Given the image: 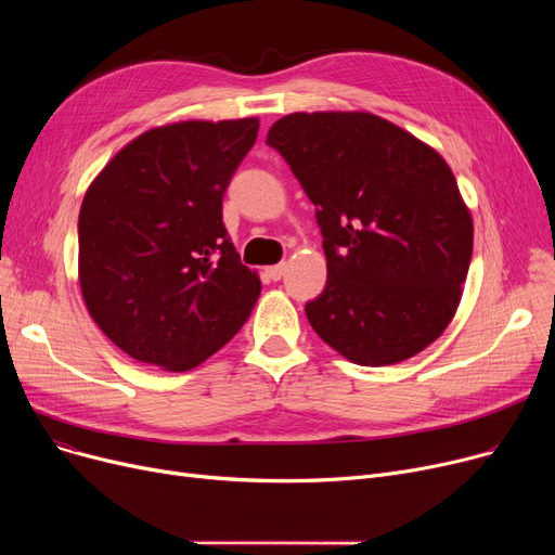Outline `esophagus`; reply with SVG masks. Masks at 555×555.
I'll list each match as a JSON object with an SVG mask.
<instances>
[{
	"label": "esophagus",
	"mask_w": 555,
	"mask_h": 555,
	"mask_svg": "<svg viewBox=\"0 0 555 555\" xmlns=\"http://www.w3.org/2000/svg\"><path fill=\"white\" fill-rule=\"evenodd\" d=\"M266 272H268V276H270L272 281H279V279L285 274V262H279V266H270Z\"/></svg>",
	"instance_id": "1"
}]
</instances>
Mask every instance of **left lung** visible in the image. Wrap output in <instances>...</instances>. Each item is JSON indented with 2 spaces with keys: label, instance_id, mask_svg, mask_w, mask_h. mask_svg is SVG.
Returning a JSON list of instances; mask_svg holds the SVG:
<instances>
[{
  "label": "left lung",
  "instance_id": "obj_1",
  "mask_svg": "<svg viewBox=\"0 0 555 555\" xmlns=\"http://www.w3.org/2000/svg\"><path fill=\"white\" fill-rule=\"evenodd\" d=\"M268 143L317 207L328 279L306 304L346 360L387 366L439 339L473 258V216L448 162L371 112H295Z\"/></svg>",
  "mask_w": 555,
  "mask_h": 555
}]
</instances>
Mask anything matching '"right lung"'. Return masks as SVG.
<instances>
[{
	"label": "right lung",
	"instance_id": "right-lung-1",
	"mask_svg": "<svg viewBox=\"0 0 555 555\" xmlns=\"http://www.w3.org/2000/svg\"><path fill=\"white\" fill-rule=\"evenodd\" d=\"M258 119L145 130L87 189L78 281L96 326L130 358L189 371L236 335L260 295L222 224V195Z\"/></svg>",
	"mask_w": 555,
	"mask_h": 555
}]
</instances>
